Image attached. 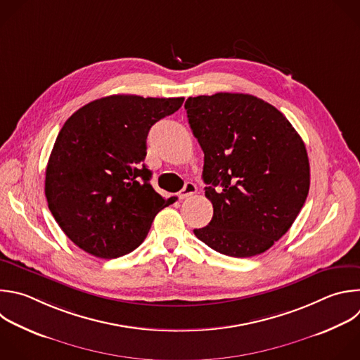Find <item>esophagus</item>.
Wrapping results in <instances>:
<instances>
[{"mask_svg": "<svg viewBox=\"0 0 360 360\" xmlns=\"http://www.w3.org/2000/svg\"><path fill=\"white\" fill-rule=\"evenodd\" d=\"M193 193H196V185L192 184V182H186L184 189L179 192V198L181 199H186V198L192 196Z\"/></svg>", "mask_w": 360, "mask_h": 360, "instance_id": "esophagus-1", "label": "esophagus"}]
</instances>
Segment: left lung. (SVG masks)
<instances>
[{
  "label": "left lung",
  "mask_w": 360,
  "mask_h": 360,
  "mask_svg": "<svg viewBox=\"0 0 360 360\" xmlns=\"http://www.w3.org/2000/svg\"><path fill=\"white\" fill-rule=\"evenodd\" d=\"M189 126L205 154L207 226L193 233L210 249L237 259L269 250L288 231L309 191L305 144L285 115L243 93L185 101Z\"/></svg>",
  "instance_id": "1"
}]
</instances>
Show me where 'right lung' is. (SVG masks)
Here are the masks:
<instances>
[{
    "label": "right lung",
    "mask_w": 360,
    "mask_h": 360,
    "mask_svg": "<svg viewBox=\"0 0 360 360\" xmlns=\"http://www.w3.org/2000/svg\"><path fill=\"white\" fill-rule=\"evenodd\" d=\"M182 103L184 97L114 94L66 120L48 161L45 195L77 248L105 260L129 255L144 242L155 214L174 202L154 191L143 162L150 129Z\"/></svg>",
    "instance_id": "obj_1"
}]
</instances>
